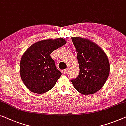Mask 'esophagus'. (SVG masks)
<instances>
[{"label": "esophagus", "instance_id": "34e87169", "mask_svg": "<svg viewBox=\"0 0 126 126\" xmlns=\"http://www.w3.org/2000/svg\"><path fill=\"white\" fill-rule=\"evenodd\" d=\"M62 73L63 74H66L68 72V69H65V70H62Z\"/></svg>", "mask_w": 126, "mask_h": 126}]
</instances>
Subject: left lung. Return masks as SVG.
<instances>
[{
  "label": "left lung",
  "instance_id": "8db88e82",
  "mask_svg": "<svg viewBox=\"0 0 126 126\" xmlns=\"http://www.w3.org/2000/svg\"><path fill=\"white\" fill-rule=\"evenodd\" d=\"M77 52L79 74L71 80L77 91L83 94H93L105 84L110 73V63L104 51L88 39L71 38Z\"/></svg>",
  "mask_w": 126,
  "mask_h": 126
}]
</instances>
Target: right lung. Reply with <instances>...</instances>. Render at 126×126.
<instances>
[{
	"mask_svg": "<svg viewBox=\"0 0 126 126\" xmlns=\"http://www.w3.org/2000/svg\"><path fill=\"white\" fill-rule=\"evenodd\" d=\"M66 43L62 38L43 40L33 44L25 52L20 62V75L31 92L44 93L55 86L62 73L50 55Z\"/></svg>",
	"mask_w": 126,
	"mask_h": 126,
	"instance_id": "right-lung-1",
	"label": "right lung"
}]
</instances>
